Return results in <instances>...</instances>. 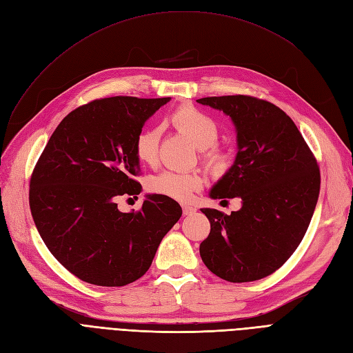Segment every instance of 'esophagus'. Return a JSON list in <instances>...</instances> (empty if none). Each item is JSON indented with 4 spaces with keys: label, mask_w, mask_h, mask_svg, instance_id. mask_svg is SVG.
<instances>
[{
    "label": "esophagus",
    "mask_w": 353,
    "mask_h": 353,
    "mask_svg": "<svg viewBox=\"0 0 353 353\" xmlns=\"http://www.w3.org/2000/svg\"><path fill=\"white\" fill-rule=\"evenodd\" d=\"M183 212H184V215H193V213L196 212V209L188 206V205H184L183 206Z\"/></svg>",
    "instance_id": "esophagus-1"
}]
</instances>
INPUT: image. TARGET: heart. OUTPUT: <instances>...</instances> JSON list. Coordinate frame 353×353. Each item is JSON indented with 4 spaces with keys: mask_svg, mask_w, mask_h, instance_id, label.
Masks as SVG:
<instances>
[{
    "mask_svg": "<svg viewBox=\"0 0 353 353\" xmlns=\"http://www.w3.org/2000/svg\"><path fill=\"white\" fill-rule=\"evenodd\" d=\"M172 123L178 131L185 134L193 144L201 152L205 162L219 169L225 163V154L219 148L212 147L218 140V125L212 117L194 105H183L174 112ZM160 130L159 128H145L138 132L134 150L137 159L143 163L153 165L159 152ZM203 184V178L199 172H176V170H163L148 179L147 188L156 194H162L175 200H188L191 194L197 191Z\"/></svg>",
    "mask_w": 353,
    "mask_h": 353,
    "instance_id": "b5f03b06",
    "label": "heart"
}]
</instances>
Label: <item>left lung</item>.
<instances>
[{
    "label": "left lung",
    "mask_w": 353,
    "mask_h": 353,
    "mask_svg": "<svg viewBox=\"0 0 353 353\" xmlns=\"http://www.w3.org/2000/svg\"><path fill=\"white\" fill-rule=\"evenodd\" d=\"M197 103L230 116L237 134L234 163L209 197L241 199L231 215L200 209L210 222L201 261L222 280H261L279 270L305 236L321 183L316 160L294 122L272 103L248 95Z\"/></svg>",
    "instance_id": "1"
}]
</instances>
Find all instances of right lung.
<instances>
[{
  "label": "right lung",
  "mask_w": 353,
  "mask_h": 353,
  "mask_svg": "<svg viewBox=\"0 0 353 353\" xmlns=\"http://www.w3.org/2000/svg\"><path fill=\"white\" fill-rule=\"evenodd\" d=\"M170 101L110 97L70 112L52 132L30 179L29 206L52 256L85 283L121 287L148 271L162 239L183 215L178 203L145 194L140 212L117 209L143 188L134 143Z\"/></svg>",
  "instance_id": "right-lung-1"
}]
</instances>
